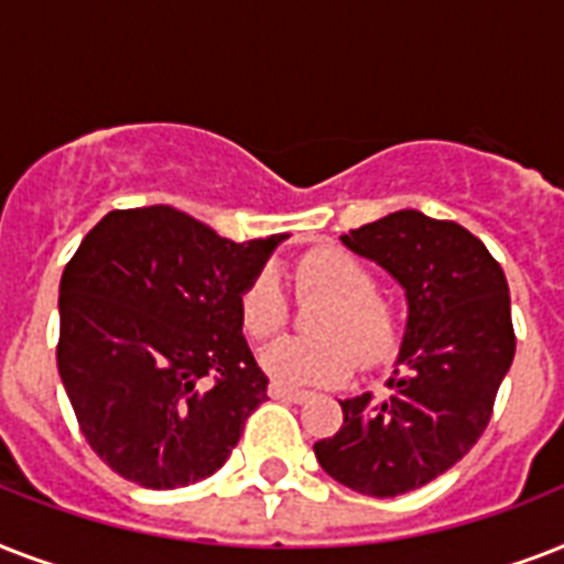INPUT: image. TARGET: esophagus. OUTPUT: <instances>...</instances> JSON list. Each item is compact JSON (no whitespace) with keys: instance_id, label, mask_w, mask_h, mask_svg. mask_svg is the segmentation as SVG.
Listing matches in <instances>:
<instances>
[{"instance_id":"34e87169","label":"esophagus","mask_w":564,"mask_h":564,"mask_svg":"<svg viewBox=\"0 0 564 564\" xmlns=\"http://www.w3.org/2000/svg\"><path fill=\"white\" fill-rule=\"evenodd\" d=\"M269 394H272L274 401H295V403L307 398V392H304V389H295V386L278 383V380H272V383H269Z\"/></svg>"}]
</instances>
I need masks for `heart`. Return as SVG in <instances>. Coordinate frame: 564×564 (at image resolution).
Returning <instances> with one entry per match:
<instances>
[{
    "mask_svg": "<svg viewBox=\"0 0 564 564\" xmlns=\"http://www.w3.org/2000/svg\"><path fill=\"white\" fill-rule=\"evenodd\" d=\"M299 299H327L313 318L322 339H278L263 351V369L281 383H336L354 366L371 369L392 351L394 313L377 295V278L345 248H316L292 265ZM239 322L251 339H269L290 322V304L272 274H257L239 295Z\"/></svg>",
    "mask_w": 564,
    "mask_h": 564,
    "instance_id": "obj_1",
    "label": "heart"
}]
</instances>
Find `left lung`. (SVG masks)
<instances>
[{
    "mask_svg": "<svg viewBox=\"0 0 564 564\" xmlns=\"http://www.w3.org/2000/svg\"><path fill=\"white\" fill-rule=\"evenodd\" d=\"M343 242L398 278L410 325L386 392L343 406V427L313 445L336 482L369 498L427 486L489 427L516 357L509 283L471 230L419 210L389 213Z\"/></svg>",
    "mask_w": 564,
    "mask_h": 564,
    "instance_id": "obj_1",
    "label": "left lung"
}]
</instances>
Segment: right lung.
Listing matches in <instances>:
<instances>
[{
    "label": "right lung",
    "instance_id": "right-lung-1",
    "mask_svg": "<svg viewBox=\"0 0 564 564\" xmlns=\"http://www.w3.org/2000/svg\"><path fill=\"white\" fill-rule=\"evenodd\" d=\"M286 234L219 237L154 204L113 210L61 278L57 371L101 463L145 489L219 471L269 377L242 339L239 295Z\"/></svg>",
    "mask_w": 564,
    "mask_h": 564
}]
</instances>
